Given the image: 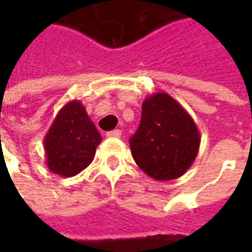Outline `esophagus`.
<instances>
[{"label": "esophagus", "instance_id": "34e87169", "mask_svg": "<svg viewBox=\"0 0 252 252\" xmlns=\"http://www.w3.org/2000/svg\"><path fill=\"white\" fill-rule=\"evenodd\" d=\"M108 137H121V131L120 129H113V131H109L106 133Z\"/></svg>", "mask_w": 252, "mask_h": 252}]
</instances>
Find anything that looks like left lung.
Masks as SVG:
<instances>
[{
    "instance_id": "left-lung-1",
    "label": "left lung",
    "mask_w": 252,
    "mask_h": 252,
    "mask_svg": "<svg viewBox=\"0 0 252 252\" xmlns=\"http://www.w3.org/2000/svg\"><path fill=\"white\" fill-rule=\"evenodd\" d=\"M200 142L191 116L167 93H154L143 101L140 126L129 146L136 164L148 177L170 181L190 169Z\"/></svg>"
}]
</instances>
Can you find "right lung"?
<instances>
[{
  "instance_id": "obj_1",
  "label": "right lung",
  "mask_w": 252,
  "mask_h": 252,
  "mask_svg": "<svg viewBox=\"0 0 252 252\" xmlns=\"http://www.w3.org/2000/svg\"><path fill=\"white\" fill-rule=\"evenodd\" d=\"M101 140L85 106L72 99L58 112L44 136L46 164L55 174L74 177L93 162Z\"/></svg>"
}]
</instances>
